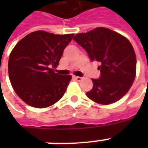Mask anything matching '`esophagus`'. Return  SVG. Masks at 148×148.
Segmentation results:
<instances>
[{"mask_svg":"<svg viewBox=\"0 0 148 148\" xmlns=\"http://www.w3.org/2000/svg\"><path fill=\"white\" fill-rule=\"evenodd\" d=\"M74 78L77 81H81V80H82V77H77V76H74Z\"/></svg>","mask_w":148,"mask_h":148,"instance_id":"1","label":"esophagus"}]
</instances>
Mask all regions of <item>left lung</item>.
<instances>
[{"label": "left lung", "mask_w": 148, "mask_h": 148, "mask_svg": "<svg viewBox=\"0 0 148 148\" xmlns=\"http://www.w3.org/2000/svg\"><path fill=\"white\" fill-rule=\"evenodd\" d=\"M74 40L88 53L91 61L101 63V76L92 79L88 97L101 104H110L126 95L136 75L135 52L124 36L105 27L77 34Z\"/></svg>", "instance_id": "obj_1"}]
</instances>
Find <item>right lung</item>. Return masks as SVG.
Wrapping results in <instances>:
<instances>
[{
  "mask_svg": "<svg viewBox=\"0 0 148 148\" xmlns=\"http://www.w3.org/2000/svg\"><path fill=\"white\" fill-rule=\"evenodd\" d=\"M74 35L38 31L15 45L8 60L9 78L16 94L28 105L47 108L64 96L71 76L57 74L51 67L59 64Z\"/></svg>",
  "mask_w": 148,
  "mask_h": 148,
  "instance_id": "1",
  "label": "right lung"
}]
</instances>
